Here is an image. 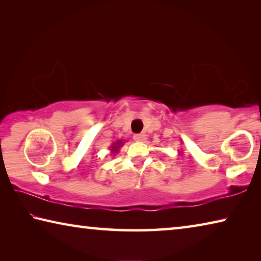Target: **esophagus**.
<instances>
[{"mask_svg": "<svg viewBox=\"0 0 261 261\" xmlns=\"http://www.w3.org/2000/svg\"><path fill=\"white\" fill-rule=\"evenodd\" d=\"M134 139L136 140V141H145L146 140V135L144 134H138V135H135L134 136Z\"/></svg>", "mask_w": 261, "mask_h": 261, "instance_id": "esophagus-1", "label": "esophagus"}]
</instances>
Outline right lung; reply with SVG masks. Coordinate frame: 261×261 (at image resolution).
Instances as JSON below:
<instances>
[{
  "label": "right lung",
  "instance_id": "obj_1",
  "mask_svg": "<svg viewBox=\"0 0 261 261\" xmlns=\"http://www.w3.org/2000/svg\"><path fill=\"white\" fill-rule=\"evenodd\" d=\"M123 145V140H117L115 141V143H113L112 146H110V152L112 153H116L118 149H120V147Z\"/></svg>",
  "mask_w": 261,
  "mask_h": 261
}]
</instances>
